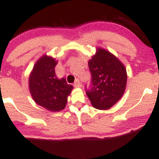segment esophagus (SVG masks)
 I'll return each instance as SVG.
<instances>
[{
    "label": "esophagus",
    "mask_w": 159,
    "mask_h": 159,
    "mask_svg": "<svg viewBox=\"0 0 159 159\" xmlns=\"http://www.w3.org/2000/svg\"><path fill=\"white\" fill-rule=\"evenodd\" d=\"M74 87H81V82H80L79 79H78V78L75 80V81Z\"/></svg>",
    "instance_id": "esophagus-1"
}]
</instances>
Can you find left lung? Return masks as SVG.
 Masks as SVG:
<instances>
[{
	"instance_id": "1",
	"label": "left lung",
	"mask_w": 159,
	"mask_h": 159,
	"mask_svg": "<svg viewBox=\"0 0 159 159\" xmlns=\"http://www.w3.org/2000/svg\"><path fill=\"white\" fill-rule=\"evenodd\" d=\"M88 64L92 79L90 87L85 86L86 93L95 108L109 109L124 93L126 69L116 57L101 48Z\"/></svg>"
}]
</instances>
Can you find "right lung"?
<instances>
[{"label":"right lung","instance_id":"right-lung-1","mask_svg":"<svg viewBox=\"0 0 159 159\" xmlns=\"http://www.w3.org/2000/svg\"><path fill=\"white\" fill-rule=\"evenodd\" d=\"M57 63L50 57L43 56L36 62L29 79L30 93L35 102L52 111L64 108L73 88L65 78H57L54 72Z\"/></svg>","mask_w":159,"mask_h":159}]
</instances>
